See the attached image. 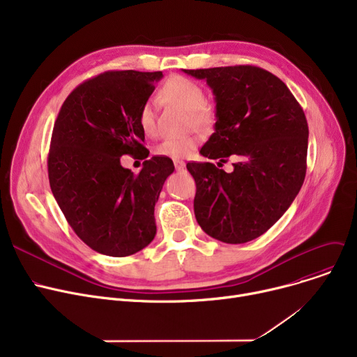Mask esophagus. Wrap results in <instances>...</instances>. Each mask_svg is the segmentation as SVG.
I'll return each mask as SVG.
<instances>
[{
    "label": "esophagus",
    "instance_id": "obj_1",
    "mask_svg": "<svg viewBox=\"0 0 357 357\" xmlns=\"http://www.w3.org/2000/svg\"><path fill=\"white\" fill-rule=\"evenodd\" d=\"M174 163H175L176 171H183V167H185V162L183 160H175Z\"/></svg>",
    "mask_w": 357,
    "mask_h": 357
}]
</instances>
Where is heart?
Returning a JSON list of instances; mask_svg holds the SVG:
<instances>
[{
    "mask_svg": "<svg viewBox=\"0 0 357 357\" xmlns=\"http://www.w3.org/2000/svg\"><path fill=\"white\" fill-rule=\"evenodd\" d=\"M159 96L162 100L188 111L190 126L195 128L207 130L215 121L214 107L205 101L207 100L205 91L190 78L181 77V75L167 78L159 88ZM137 120L144 135L153 136L156 133V112L152 102L144 101L142 104ZM198 142L199 139L194 135L179 139H166L155 147V153L179 160L190 156L198 146Z\"/></svg>",
    "mask_w": 357,
    "mask_h": 357,
    "instance_id": "obj_1",
    "label": "heart"
}]
</instances>
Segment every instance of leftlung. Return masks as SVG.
<instances>
[{"mask_svg": "<svg viewBox=\"0 0 357 357\" xmlns=\"http://www.w3.org/2000/svg\"><path fill=\"white\" fill-rule=\"evenodd\" d=\"M215 96V131L201 155L233 160L227 174L188 162L195 179V218L208 236L230 245L268 231L298 195L307 172L308 124L288 86L252 65L183 69Z\"/></svg>", "mask_w": 357, "mask_h": 357, "instance_id": "left-lung-1", "label": "left lung"}]
</instances>
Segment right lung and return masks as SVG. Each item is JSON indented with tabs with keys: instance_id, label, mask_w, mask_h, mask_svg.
<instances>
[{
	"instance_id": "add662e5",
	"label": "right lung",
	"mask_w": 357,
	"mask_h": 357,
	"mask_svg": "<svg viewBox=\"0 0 357 357\" xmlns=\"http://www.w3.org/2000/svg\"><path fill=\"white\" fill-rule=\"evenodd\" d=\"M162 77L100 73L69 93L54 121L47 156L53 197L72 230L101 255H135L155 238V204L174 162L153 156L136 175L120 158L149 156L137 116Z\"/></svg>"
}]
</instances>
